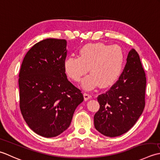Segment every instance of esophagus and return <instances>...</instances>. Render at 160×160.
I'll use <instances>...</instances> for the list:
<instances>
[{
	"label": "esophagus",
	"instance_id": "obj_1",
	"mask_svg": "<svg viewBox=\"0 0 160 160\" xmlns=\"http://www.w3.org/2000/svg\"><path fill=\"white\" fill-rule=\"evenodd\" d=\"M83 97H84V99L86 100V101L88 100V99H90L91 98V95H90V94H89L88 93H87V92H84Z\"/></svg>",
	"mask_w": 160,
	"mask_h": 160
}]
</instances>
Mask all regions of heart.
Wrapping results in <instances>:
<instances>
[{"label":"heart","mask_w":160,"mask_h":160,"mask_svg":"<svg viewBox=\"0 0 160 160\" xmlns=\"http://www.w3.org/2000/svg\"><path fill=\"white\" fill-rule=\"evenodd\" d=\"M124 63V52L119 45L103 43H88L79 50V57H69L64 61L67 76L79 81L90 69V75L81 83L84 89L90 90L99 84L102 88L111 86L119 79Z\"/></svg>","instance_id":"obj_1"}]
</instances>
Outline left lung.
I'll return each instance as SVG.
<instances>
[{
    "mask_svg": "<svg viewBox=\"0 0 160 160\" xmlns=\"http://www.w3.org/2000/svg\"><path fill=\"white\" fill-rule=\"evenodd\" d=\"M119 80L97 97L99 110L94 116V127L102 135H122L135 125L145 107L146 79L138 53L130 50Z\"/></svg>",
    "mask_w": 160,
    "mask_h": 160,
    "instance_id": "1",
    "label": "left lung"
}]
</instances>
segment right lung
Listing matches in <instances>:
<instances>
[{"label": "right lung", "instance_id": "right-lung-1", "mask_svg": "<svg viewBox=\"0 0 160 160\" xmlns=\"http://www.w3.org/2000/svg\"><path fill=\"white\" fill-rule=\"evenodd\" d=\"M65 39L47 38L25 56L19 73L20 109L28 126L44 138H54L70 126L83 101L79 89L67 79Z\"/></svg>", "mask_w": 160, "mask_h": 160}]
</instances>
